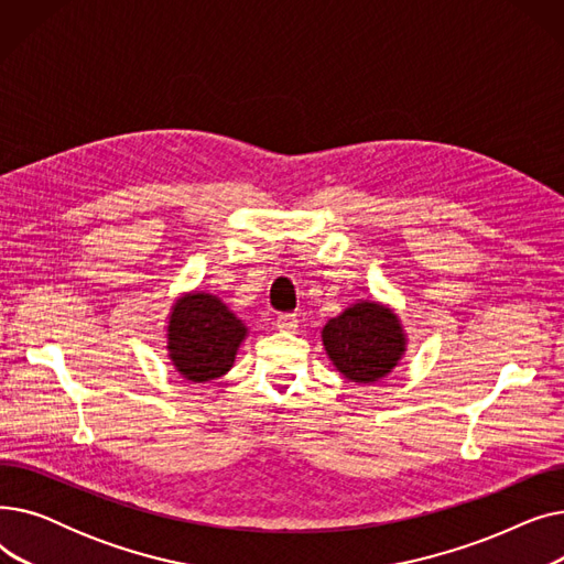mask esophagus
Masks as SVG:
<instances>
[{"label":"esophagus","mask_w":564,"mask_h":564,"mask_svg":"<svg viewBox=\"0 0 564 564\" xmlns=\"http://www.w3.org/2000/svg\"><path fill=\"white\" fill-rule=\"evenodd\" d=\"M276 327L281 332H294V329L300 327V319H297V315H294V313H281L276 317Z\"/></svg>","instance_id":"1"}]
</instances>
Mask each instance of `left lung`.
<instances>
[{
    "label": "left lung",
    "instance_id": "1",
    "mask_svg": "<svg viewBox=\"0 0 564 564\" xmlns=\"http://www.w3.org/2000/svg\"><path fill=\"white\" fill-rule=\"evenodd\" d=\"M334 366L351 381L370 383L389 375L404 351L398 317L379 304L361 302L329 319L322 332Z\"/></svg>",
    "mask_w": 564,
    "mask_h": 564
}]
</instances>
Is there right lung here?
<instances>
[{
  "mask_svg": "<svg viewBox=\"0 0 564 564\" xmlns=\"http://www.w3.org/2000/svg\"><path fill=\"white\" fill-rule=\"evenodd\" d=\"M245 336V324L213 294H187L171 313L169 357L192 381L217 379L230 370Z\"/></svg>",
  "mask_w": 564,
  "mask_h": 564,
  "instance_id": "right-lung-1",
  "label": "right lung"
}]
</instances>
